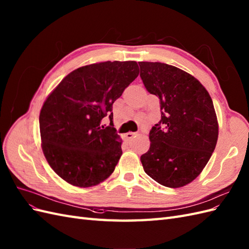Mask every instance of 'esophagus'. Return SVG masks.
<instances>
[{"mask_svg": "<svg viewBox=\"0 0 249 249\" xmlns=\"http://www.w3.org/2000/svg\"><path fill=\"white\" fill-rule=\"evenodd\" d=\"M134 137H135V133L129 132V133L125 134V138H126L127 140H130V139H132V138H134Z\"/></svg>", "mask_w": 249, "mask_h": 249, "instance_id": "obj_1", "label": "esophagus"}]
</instances>
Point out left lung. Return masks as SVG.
<instances>
[{"mask_svg": "<svg viewBox=\"0 0 249 249\" xmlns=\"http://www.w3.org/2000/svg\"><path fill=\"white\" fill-rule=\"evenodd\" d=\"M138 64L144 87L159 97L161 109L141 163L161 185L182 187L203 171L217 144L219 124L212 97L196 77L177 67Z\"/></svg>", "mask_w": 249, "mask_h": 249, "instance_id": "1", "label": "left lung"}]
</instances>
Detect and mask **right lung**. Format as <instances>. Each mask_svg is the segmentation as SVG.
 <instances>
[{"label": "right lung", "mask_w": 249, "mask_h": 249, "mask_svg": "<svg viewBox=\"0 0 249 249\" xmlns=\"http://www.w3.org/2000/svg\"><path fill=\"white\" fill-rule=\"evenodd\" d=\"M139 74L136 62H102L79 67L64 77L39 113L47 162L71 185L91 187L115 170L123 141L115 127L102 124L112 106Z\"/></svg>", "instance_id": "obj_1"}]
</instances>
